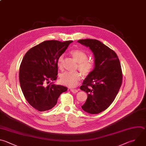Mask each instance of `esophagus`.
<instances>
[{"instance_id": "34e87169", "label": "esophagus", "mask_w": 146, "mask_h": 146, "mask_svg": "<svg viewBox=\"0 0 146 146\" xmlns=\"http://www.w3.org/2000/svg\"><path fill=\"white\" fill-rule=\"evenodd\" d=\"M71 91L73 93H76L78 92V90H76V89H71Z\"/></svg>"}]
</instances>
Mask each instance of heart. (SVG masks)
I'll list each match as a JSON object with an SVG mask.
<instances>
[{
    "label": "heart",
    "instance_id": "heart-1",
    "mask_svg": "<svg viewBox=\"0 0 146 146\" xmlns=\"http://www.w3.org/2000/svg\"><path fill=\"white\" fill-rule=\"evenodd\" d=\"M71 54L74 60L78 63V68L84 75H88L94 69V63L87 60V55L83 51L80 50H74L71 52ZM63 55L59 56L57 64L59 69L62 68V62ZM82 78V75L79 72H66L60 75V81L63 84L69 87H75L79 83Z\"/></svg>",
    "mask_w": 146,
    "mask_h": 146
}]
</instances>
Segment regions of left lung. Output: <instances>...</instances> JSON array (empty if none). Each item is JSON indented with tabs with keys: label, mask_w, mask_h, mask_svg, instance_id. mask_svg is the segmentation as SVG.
I'll use <instances>...</instances> for the list:
<instances>
[{
	"label": "left lung",
	"mask_w": 146,
	"mask_h": 146,
	"mask_svg": "<svg viewBox=\"0 0 146 146\" xmlns=\"http://www.w3.org/2000/svg\"><path fill=\"white\" fill-rule=\"evenodd\" d=\"M90 49L94 58V68L83 82L80 88L87 94L82 108L91 114L107 109L116 98L122 82V72L116 54L96 39L78 41Z\"/></svg>",
	"instance_id": "8db88e82"
}]
</instances>
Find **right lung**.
<instances>
[{
  "mask_svg": "<svg viewBox=\"0 0 146 146\" xmlns=\"http://www.w3.org/2000/svg\"><path fill=\"white\" fill-rule=\"evenodd\" d=\"M72 40L44 41L29 50L23 57L19 69V82L23 94L29 103L39 111H47L57 103L66 87L54 82L58 75V60Z\"/></svg>",
  "mask_w": 146,
  "mask_h": 146,
  "instance_id": "obj_1",
  "label": "right lung"
}]
</instances>
